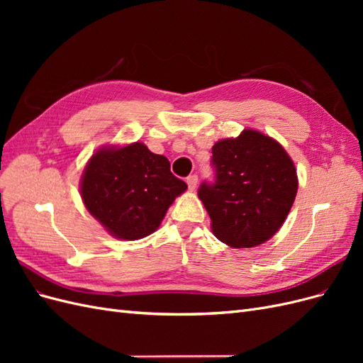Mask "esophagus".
I'll return each mask as SVG.
<instances>
[{"instance_id": "obj_1", "label": "esophagus", "mask_w": 363, "mask_h": 363, "mask_svg": "<svg viewBox=\"0 0 363 363\" xmlns=\"http://www.w3.org/2000/svg\"><path fill=\"white\" fill-rule=\"evenodd\" d=\"M186 183H188V186H189V189H191V191H195L196 184H199V177H196L195 174H194V175H189V177L186 179Z\"/></svg>"}]
</instances>
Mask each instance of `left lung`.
Returning a JSON list of instances; mask_svg holds the SVG:
<instances>
[{"label":"left lung","mask_w":363,"mask_h":363,"mask_svg":"<svg viewBox=\"0 0 363 363\" xmlns=\"http://www.w3.org/2000/svg\"><path fill=\"white\" fill-rule=\"evenodd\" d=\"M215 183H203L199 199L213 235L233 248H251L279 232L295 201L298 177L276 139L245 128L212 147Z\"/></svg>","instance_id":"1"}]
</instances>
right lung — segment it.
Instances as JSON below:
<instances>
[{"instance_id": "obj_1", "label": "right lung", "mask_w": 363, "mask_h": 363, "mask_svg": "<svg viewBox=\"0 0 363 363\" xmlns=\"http://www.w3.org/2000/svg\"><path fill=\"white\" fill-rule=\"evenodd\" d=\"M169 168L167 157L142 142L106 145L94 152L83 171L82 200L112 236L142 239L156 232L169 206L188 189Z\"/></svg>"}]
</instances>
